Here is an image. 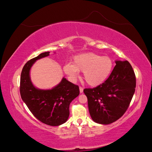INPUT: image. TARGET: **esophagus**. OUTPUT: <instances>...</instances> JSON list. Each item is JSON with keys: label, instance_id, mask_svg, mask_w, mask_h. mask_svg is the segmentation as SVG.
Wrapping results in <instances>:
<instances>
[{"label": "esophagus", "instance_id": "1", "mask_svg": "<svg viewBox=\"0 0 152 152\" xmlns=\"http://www.w3.org/2000/svg\"><path fill=\"white\" fill-rule=\"evenodd\" d=\"M79 90H80V93H83V91H84V89L82 88V87H79Z\"/></svg>", "mask_w": 152, "mask_h": 152}]
</instances>
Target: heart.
I'll use <instances>...</instances> for the list:
<instances>
[{
	"instance_id": "obj_1",
	"label": "heart",
	"mask_w": 152,
	"mask_h": 152,
	"mask_svg": "<svg viewBox=\"0 0 152 152\" xmlns=\"http://www.w3.org/2000/svg\"><path fill=\"white\" fill-rule=\"evenodd\" d=\"M113 67V62L110 57L87 53L77 55L73 59V64H66L63 70L72 80L78 77L79 72H83L84 79L87 84L96 87L108 79Z\"/></svg>"
}]
</instances>
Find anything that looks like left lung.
<instances>
[{
    "label": "left lung",
    "instance_id": "obj_1",
    "mask_svg": "<svg viewBox=\"0 0 152 152\" xmlns=\"http://www.w3.org/2000/svg\"><path fill=\"white\" fill-rule=\"evenodd\" d=\"M108 79L93 89H85L90 115L99 124H112L126 112L134 94L136 76L127 61H115Z\"/></svg>",
    "mask_w": 152,
    "mask_h": 152
}]
</instances>
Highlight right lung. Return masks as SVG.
Listing matches in <instances>:
<instances>
[{"instance_id": "add662e5", "label": "right lung", "mask_w": 152, "mask_h": 152, "mask_svg": "<svg viewBox=\"0 0 152 152\" xmlns=\"http://www.w3.org/2000/svg\"><path fill=\"white\" fill-rule=\"evenodd\" d=\"M44 52L30 59L23 68L20 78V94L34 115L44 124L58 126L66 122L69 117L70 104L79 95V87L63 77L52 89L37 88L30 79V70L38 59L49 56Z\"/></svg>"}]
</instances>
